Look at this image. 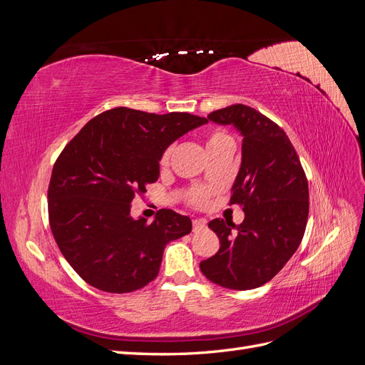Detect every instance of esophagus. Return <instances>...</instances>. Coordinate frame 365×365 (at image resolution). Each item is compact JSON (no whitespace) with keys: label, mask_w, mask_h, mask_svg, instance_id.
<instances>
[{"label":"esophagus","mask_w":365,"mask_h":365,"mask_svg":"<svg viewBox=\"0 0 365 365\" xmlns=\"http://www.w3.org/2000/svg\"><path fill=\"white\" fill-rule=\"evenodd\" d=\"M193 231H197V230H202L205 225H207V220L205 219H193Z\"/></svg>","instance_id":"esophagus-1"}]
</instances>
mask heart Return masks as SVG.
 <instances>
[{"mask_svg":"<svg viewBox=\"0 0 365 365\" xmlns=\"http://www.w3.org/2000/svg\"><path fill=\"white\" fill-rule=\"evenodd\" d=\"M220 146H235V140L227 130L224 129H210L205 134V148L207 150L216 149ZM170 160V148L163 152L160 158L161 165H168ZM210 197V190L205 187H193L192 190L187 193V201L193 207H205Z\"/></svg>","mask_w":365,"mask_h":365,"instance_id":"heart-1","label":"heart"}]
</instances>
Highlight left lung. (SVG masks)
I'll use <instances>...</instances> for the list:
<instances>
[{"label": "left lung", "mask_w": 365, "mask_h": 365, "mask_svg": "<svg viewBox=\"0 0 365 365\" xmlns=\"http://www.w3.org/2000/svg\"><path fill=\"white\" fill-rule=\"evenodd\" d=\"M207 118L233 125L244 137L230 205L244 207L245 219L240 225L210 220L220 247L200 268L222 288H259L284 267L303 239L309 215L306 173L284 130L254 108L231 105Z\"/></svg>", "instance_id": "obj_1"}]
</instances>
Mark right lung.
<instances>
[{
    "label": "right lung",
    "mask_w": 365,
    "mask_h": 365,
    "mask_svg": "<svg viewBox=\"0 0 365 365\" xmlns=\"http://www.w3.org/2000/svg\"><path fill=\"white\" fill-rule=\"evenodd\" d=\"M205 123L189 113L118 106L91 118L63 148L50 178L48 220L88 284L113 294L145 288L160 272L165 245L190 233V217L161 208L148 224L130 216V202L158 180L163 152Z\"/></svg>",
    "instance_id": "right-lung-1"
}]
</instances>
